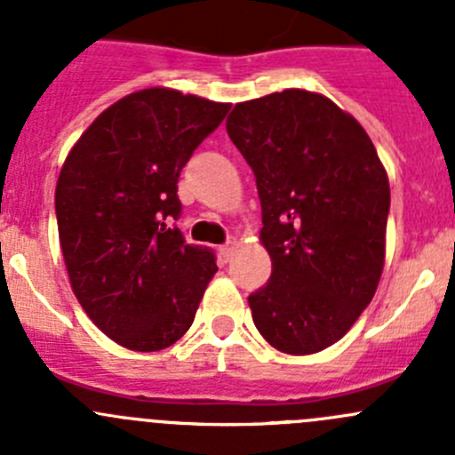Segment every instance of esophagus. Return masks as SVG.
Returning <instances> with one entry per match:
<instances>
[{"label": "esophagus", "instance_id": "obj_1", "mask_svg": "<svg viewBox=\"0 0 455 455\" xmlns=\"http://www.w3.org/2000/svg\"><path fill=\"white\" fill-rule=\"evenodd\" d=\"M235 249H237V242L231 240V242H227L224 246H220V255H222L224 259H231V255L235 253Z\"/></svg>", "mask_w": 455, "mask_h": 455}]
</instances>
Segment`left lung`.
I'll return each mask as SVG.
<instances>
[{"mask_svg":"<svg viewBox=\"0 0 455 455\" xmlns=\"http://www.w3.org/2000/svg\"><path fill=\"white\" fill-rule=\"evenodd\" d=\"M227 132L257 180L268 283L249 297L279 352L337 343L368 308L385 264L389 180L374 142L323 94L283 90L244 100Z\"/></svg>","mask_w":455,"mask_h":455,"instance_id":"1","label":"left lung"}]
</instances>
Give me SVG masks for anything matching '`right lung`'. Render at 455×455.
<instances>
[{"label":"right lung","mask_w":455,"mask_h":455,"mask_svg":"<svg viewBox=\"0 0 455 455\" xmlns=\"http://www.w3.org/2000/svg\"><path fill=\"white\" fill-rule=\"evenodd\" d=\"M228 108L172 87L132 92L63 163L54 209L70 286L96 328L127 350L173 346L218 270L173 220L182 167Z\"/></svg>","instance_id":"add662e5"}]
</instances>
